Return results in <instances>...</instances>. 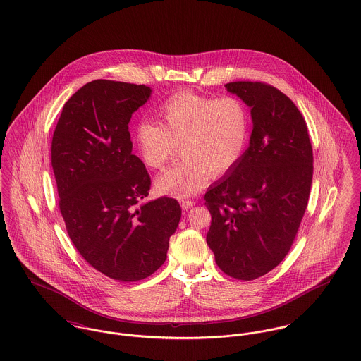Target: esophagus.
<instances>
[{
    "label": "esophagus",
    "mask_w": 361,
    "mask_h": 361,
    "mask_svg": "<svg viewBox=\"0 0 361 361\" xmlns=\"http://www.w3.org/2000/svg\"><path fill=\"white\" fill-rule=\"evenodd\" d=\"M194 204H195V202H194V200H181V207H183L184 210L191 209Z\"/></svg>",
    "instance_id": "1"
}]
</instances>
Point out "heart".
Returning <instances> with one entry per match:
<instances>
[{
	"label": "heart",
	"instance_id": "heart-1",
	"mask_svg": "<svg viewBox=\"0 0 361 361\" xmlns=\"http://www.w3.org/2000/svg\"><path fill=\"white\" fill-rule=\"evenodd\" d=\"M158 124L140 121L134 144L145 166L161 169L180 148L183 161L167 167L155 180L157 191L188 198L210 177L233 171L245 155L250 138V118L237 97L212 98L180 91L155 111Z\"/></svg>",
	"mask_w": 361,
	"mask_h": 361
}]
</instances>
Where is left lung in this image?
I'll use <instances>...</instances> for the list:
<instances>
[{"label":"left lung","instance_id":"1","mask_svg":"<svg viewBox=\"0 0 361 361\" xmlns=\"http://www.w3.org/2000/svg\"><path fill=\"white\" fill-rule=\"evenodd\" d=\"M250 108L253 130L238 166L212 185L206 240L217 266L237 280H256L288 255L313 178V149L296 105L260 81L226 84Z\"/></svg>","mask_w":361,"mask_h":361}]
</instances>
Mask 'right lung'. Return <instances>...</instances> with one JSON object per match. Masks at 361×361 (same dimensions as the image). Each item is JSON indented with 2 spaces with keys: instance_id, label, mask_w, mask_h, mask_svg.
<instances>
[{
  "instance_id": "right-lung-1",
  "label": "right lung",
  "mask_w": 361,
  "mask_h": 361,
  "mask_svg": "<svg viewBox=\"0 0 361 361\" xmlns=\"http://www.w3.org/2000/svg\"><path fill=\"white\" fill-rule=\"evenodd\" d=\"M151 92L123 81L87 82L65 104L51 144L69 238L90 266L121 282L161 267L181 219L173 198L145 202L151 177L131 152L128 121Z\"/></svg>"
}]
</instances>
